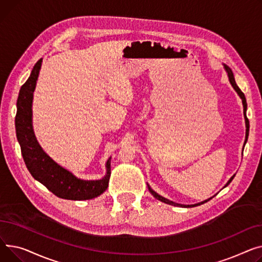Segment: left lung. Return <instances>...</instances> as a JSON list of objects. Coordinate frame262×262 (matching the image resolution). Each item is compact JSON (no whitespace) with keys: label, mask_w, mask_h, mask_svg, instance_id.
I'll list each match as a JSON object with an SVG mask.
<instances>
[{"label":"left lung","mask_w":262,"mask_h":262,"mask_svg":"<svg viewBox=\"0 0 262 262\" xmlns=\"http://www.w3.org/2000/svg\"><path fill=\"white\" fill-rule=\"evenodd\" d=\"M223 67H224V70H225V72H226V74H227V77H228V80H229L230 84H232V86H233L234 90L237 92V94L239 95V97H240L241 100H242V104H243V115H244V119H245V128H247V130H245V141H244V144H247L248 137H249V131H250V122H249V119H248V117H247V109H248L247 99H245L244 94L242 93V91L239 89V86L237 85V83H236V81H235V77H234L233 71L230 70L226 64H223ZM235 176H236V174H234L232 178H230V179L228 180V182L225 184L224 187H226V186L228 185V184L233 181V179L235 178ZM147 186H148V189H149V191L151 192V194H152L153 196H155L156 199L160 200V201H162V202H164V203H166V204H170V205H174V206L187 207V208H188V207H194V206H199V205H201V204H204L205 202L209 201V200L211 199V198H209V199H207V200H204V201H202V202H199V203H195V204H190V205L180 204V203H176V202H173V201H170V200H168V199H166V198L160 195L158 192H156L155 190H153V189L150 187V185H149L148 183H147ZM224 187H223V188H224Z\"/></svg>","instance_id":"1"}]
</instances>
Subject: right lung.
Returning a JSON list of instances; mask_svg holds the SVG:
<instances>
[{
	"instance_id": "add662e5",
	"label": "right lung",
	"mask_w": 262,
	"mask_h": 262,
	"mask_svg": "<svg viewBox=\"0 0 262 262\" xmlns=\"http://www.w3.org/2000/svg\"><path fill=\"white\" fill-rule=\"evenodd\" d=\"M41 66L42 59L35 64L28 79L21 86L17 100L15 132L25 165L35 180L61 199L74 201L94 199L103 193L109 186L111 157L105 163L106 171L103 178L82 180L57 164L37 141L33 128V99Z\"/></svg>"
}]
</instances>
